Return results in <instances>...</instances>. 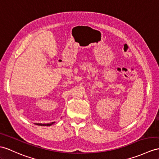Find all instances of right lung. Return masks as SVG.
Returning a JSON list of instances; mask_svg holds the SVG:
<instances>
[{
    "label": "right lung",
    "mask_w": 159,
    "mask_h": 159,
    "mask_svg": "<svg viewBox=\"0 0 159 159\" xmlns=\"http://www.w3.org/2000/svg\"><path fill=\"white\" fill-rule=\"evenodd\" d=\"M53 123H54V122L50 123H44V124H42V123H36V124L38 125H42V126H50V125H52Z\"/></svg>",
    "instance_id": "obj_1"
}]
</instances>
